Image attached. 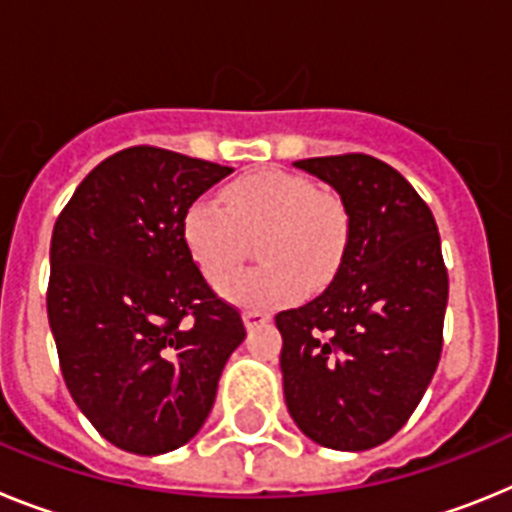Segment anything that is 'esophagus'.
<instances>
[{
  "mask_svg": "<svg viewBox=\"0 0 512 512\" xmlns=\"http://www.w3.org/2000/svg\"><path fill=\"white\" fill-rule=\"evenodd\" d=\"M243 323H246L248 330L261 328V325L269 323V315H266V312H261V310H246V312H243Z\"/></svg>",
  "mask_w": 512,
  "mask_h": 512,
  "instance_id": "obj_1",
  "label": "esophagus"
}]
</instances>
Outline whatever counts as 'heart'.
Segmentation results:
<instances>
[{"instance_id": "b5f03b06", "label": "heart", "mask_w": 512, "mask_h": 512, "mask_svg": "<svg viewBox=\"0 0 512 512\" xmlns=\"http://www.w3.org/2000/svg\"><path fill=\"white\" fill-rule=\"evenodd\" d=\"M215 200L192 202L182 238L189 256L212 284H223L241 266L246 241H256L264 261L230 279L223 297L248 310H271L300 300L307 289L328 287L348 246V215L341 202L320 194L305 176L256 171L223 189Z\"/></svg>"}]
</instances>
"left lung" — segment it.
Instances as JSON below:
<instances>
[{
	"mask_svg": "<svg viewBox=\"0 0 512 512\" xmlns=\"http://www.w3.org/2000/svg\"><path fill=\"white\" fill-rule=\"evenodd\" d=\"M295 166L338 192L348 246L323 295L274 318L284 402L325 449H374L408 423L441 359L449 274L436 220L379 158L346 153Z\"/></svg>",
	"mask_w": 512,
	"mask_h": 512,
	"instance_id": "obj_1",
	"label": "left lung"
}]
</instances>
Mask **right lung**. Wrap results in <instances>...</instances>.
<instances>
[{"label": "right lung", "mask_w": 512, "mask_h": 512, "mask_svg": "<svg viewBox=\"0 0 512 512\" xmlns=\"http://www.w3.org/2000/svg\"><path fill=\"white\" fill-rule=\"evenodd\" d=\"M230 171L125 148L89 171L53 228L48 323L61 374L89 423L130 454L192 441L246 338L182 238L187 207Z\"/></svg>", "instance_id": "obj_1"}]
</instances>
